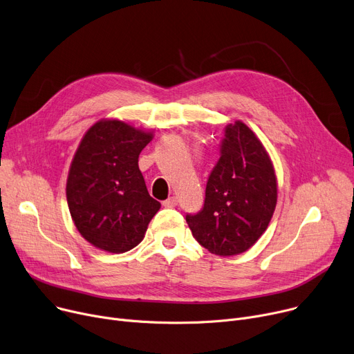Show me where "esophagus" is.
<instances>
[{
	"instance_id": "obj_1",
	"label": "esophagus",
	"mask_w": 354,
	"mask_h": 354,
	"mask_svg": "<svg viewBox=\"0 0 354 354\" xmlns=\"http://www.w3.org/2000/svg\"><path fill=\"white\" fill-rule=\"evenodd\" d=\"M178 205V198L176 196H171L169 199L163 201V206L165 207H175Z\"/></svg>"
}]
</instances>
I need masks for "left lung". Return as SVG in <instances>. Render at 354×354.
<instances>
[{
  "label": "left lung",
  "mask_w": 354,
  "mask_h": 354,
  "mask_svg": "<svg viewBox=\"0 0 354 354\" xmlns=\"http://www.w3.org/2000/svg\"><path fill=\"white\" fill-rule=\"evenodd\" d=\"M276 202L277 178L270 156L254 132L236 121L225 128L203 207L196 215H186V222L210 253L241 254L265 233Z\"/></svg>",
  "instance_id": "8db88e82"
}]
</instances>
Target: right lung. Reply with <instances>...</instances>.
Returning a JSON list of instances; mask_svg holds the SVG:
<instances>
[{
	"mask_svg": "<svg viewBox=\"0 0 354 354\" xmlns=\"http://www.w3.org/2000/svg\"><path fill=\"white\" fill-rule=\"evenodd\" d=\"M152 138V131L101 120L81 139L66 179V201L78 232L92 246L124 253L142 242L160 207L138 167Z\"/></svg>",
	"mask_w": 354,
	"mask_h": 354,
	"instance_id": "right-lung-1",
	"label": "right lung"
}]
</instances>
